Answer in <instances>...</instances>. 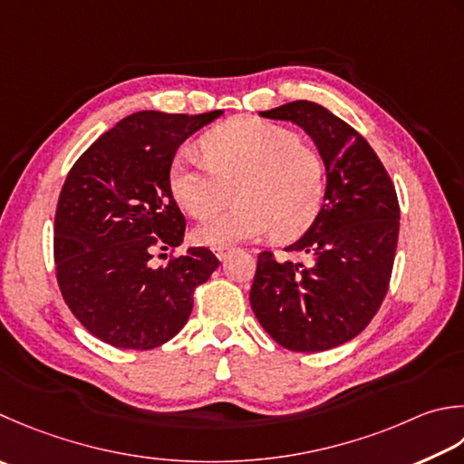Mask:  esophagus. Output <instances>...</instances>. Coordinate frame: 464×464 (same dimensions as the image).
I'll return each mask as SVG.
<instances>
[{
	"label": "esophagus",
	"instance_id": "1",
	"mask_svg": "<svg viewBox=\"0 0 464 464\" xmlns=\"http://www.w3.org/2000/svg\"><path fill=\"white\" fill-rule=\"evenodd\" d=\"M229 251L231 247H215V256L223 261L227 256H229Z\"/></svg>",
	"mask_w": 464,
	"mask_h": 464
}]
</instances>
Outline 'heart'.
I'll use <instances>...</instances> for the list:
<instances>
[{
    "mask_svg": "<svg viewBox=\"0 0 464 464\" xmlns=\"http://www.w3.org/2000/svg\"><path fill=\"white\" fill-rule=\"evenodd\" d=\"M201 150L205 159L193 152L172 159V197L195 219L219 213L231 201V188L237 205L197 227L198 243L229 247L271 231L277 239H294L315 221L324 198V159L294 130L241 118L205 134Z\"/></svg>",
    "mask_w": 464,
    "mask_h": 464,
    "instance_id": "b5f03b06",
    "label": "heart"
}]
</instances>
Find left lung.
<instances>
[{
    "label": "left lung",
    "mask_w": 464,
    "mask_h": 464,
    "mask_svg": "<svg viewBox=\"0 0 464 464\" xmlns=\"http://www.w3.org/2000/svg\"><path fill=\"white\" fill-rule=\"evenodd\" d=\"M259 114L312 136L328 185L310 229L285 247L307 261L276 259L271 251L257 256L253 314L292 352L342 346L366 328L386 297L401 229L396 188L364 136L328 108L295 100Z\"/></svg>",
    "instance_id": "8db88e82"
}]
</instances>
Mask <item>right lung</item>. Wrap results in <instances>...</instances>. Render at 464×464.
<instances>
[{"instance_id": "obj_1", "label": "right lung", "mask_w": 464, "mask_h": 464, "mask_svg": "<svg viewBox=\"0 0 464 464\" xmlns=\"http://www.w3.org/2000/svg\"><path fill=\"white\" fill-rule=\"evenodd\" d=\"M223 112L126 116L70 169L53 221V259L63 302L98 340L152 350L183 330L195 287L219 267L190 247L154 267L157 251L183 243L185 217L169 170L180 144Z\"/></svg>"}]
</instances>
